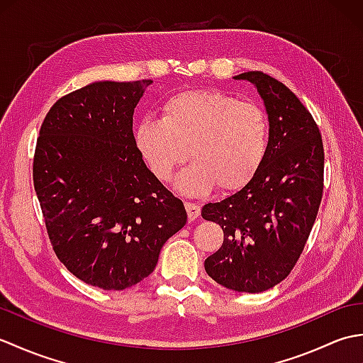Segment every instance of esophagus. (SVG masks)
<instances>
[{
	"mask_svg": "<svg viewBox=\"0 0 363 363\" xmlns=\"http://www.w3.org/2000/svg\"><path fill=\"white\" fill-rule=\"evenodd\" d=\"M186 211L189 215V220L194 221L195 218L199 217V213H201V207L195 203H186Z\"/></svg>",
	"mask_w": 363,
	"mask_h": 363,
	"instance_id": "obj_1",
	"label": "esophagus"
}]
</instances>
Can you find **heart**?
<instances>
[{
    "label": "heart",
    "mask_w": 363,
    "mask_h": 363,
    "mask_svg": "<svg viewBox=\"0 0 363 363\" xmlns=\"http://www.w3.org/2000/svg\"><path fill=\"white\" fill-rule=\"evenodd\" d=\"M137 146L160 181L190 157L177 177L187 195H206L215 186L237 191L256 177L269 148L268 113L256 103L218 90L182 91L162 106V118H145Z\"/></svg>",
    "instance_id": "obj_1"
}]
</instances>
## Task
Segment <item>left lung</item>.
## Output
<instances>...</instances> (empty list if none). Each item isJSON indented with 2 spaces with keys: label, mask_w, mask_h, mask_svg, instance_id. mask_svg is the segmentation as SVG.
<instances>
[{
  "label": "left lung",
  "mask_w": 363,
  "mask_h": 363,
  "mask_svg": "<svg viewBox=\"0 0 363 363\" xmlns=\"http://www.w3.org/2000/svg\"><path fill=\"white\" fill-rule=\"evenodd\" d=\"M234 79L252 82L264 99L269 148L248 186L203 207L225 234L204 268L223 287L259 293L284 281L304 250L323 196L325 150L311 112L282 82L262 72Z\"/></svg>",
  "instance_id": "obj_1"
}]
</instances>
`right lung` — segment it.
Returning a JSON list of instances; mask_svg holds the SVG:
<instances>
[{"label":"right lung","instance_id":"add662e5","mask_svg":"<svg viewBox=\"0 0 363 363\" xmlns=\"http://www.w3.org/2000/svg\"><path fill=\"white\" fill-rule=\"evenodd\" d=\"M150 79L94 82L57 99L37 138L33 179L52 250L103 290L148 277L187 223L179 198L142 159L133 115Z\"/></svg>","mask_w":363,"mask_h":363}]
</instances>
